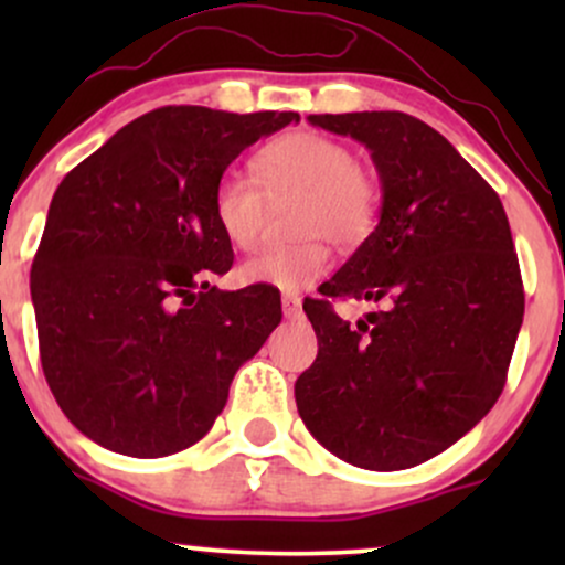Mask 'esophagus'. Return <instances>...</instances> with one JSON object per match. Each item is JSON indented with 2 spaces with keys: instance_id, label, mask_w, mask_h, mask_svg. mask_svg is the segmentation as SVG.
<instances>
[{
  "instance_id": "34e87169",
  "label": "esophagus",
  "mask_w": 565,
  "mask_h": 565,
  "mask_svg": "<svg viewBox=\"0 0 565 565\" xmlns=\"http://www.w3.org/2000/svg\"><path fill=\"white\" fill-rule=\"evenodd\" d=\"M284 319H289V321H295V319H300V313H302V305H300V297H295V295H284Z\"/></svg>"
}]
</instances>
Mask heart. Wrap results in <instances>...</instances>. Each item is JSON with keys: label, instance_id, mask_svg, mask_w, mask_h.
I'll return each instance as SVG.
<instances>
[{"label": "heart", "instance_id": "1", "mask_svg": "<svg viewBox=\"0 0 565 565\" xmlns=\"http://www.w3.org/2000/svg\"><path fill=\"white\" fill-rule=\"evenodd\" d=\"M252 167L257 181L236 170L220 174L212 212L223 236L236 249H252L268 220V199L302 196L297 233L308 238L249 257L238 268L242 281L268 284L295 295L313 287L332 265L323 236L337 244H359L372 233L380 204L377 185L359 170V159L345 142L321 132H291L268 142Z\"/></svg>", "mask_w": 565, "mask_h": 565}]
</instances>
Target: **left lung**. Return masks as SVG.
Wrapping results in <instances>:
<instances>
[{"label":"left lung","instance_id":"left-lung-1","mask_svg":"<svg viewBox=\"0 0 565 565\" xmlns=\"http://www.w3.org/2000/svg\"><path fill=\"white\" fill-rule=\"evenodd\" d=\"M364 142L377 167V228L327 297L385 308L342 321L305 302L319 337L295 382L305 427L355 468L404 470L436 457L497 404L523 323V281L504 206L444 135L401 111L313 114Z\"/></svg>","mask_w":565,"mask_h":565}]
</instances>
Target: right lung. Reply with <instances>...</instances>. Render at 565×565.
Returning <instances> with one entry per match:
<instances>
[{
  "mask_svg": "<svg viewBox=\"0 0 565 565\" xmlns=\"http://www.w3.org/2000/svg\"><path fill=\"white\" fill-rule=\"evenodd\" d=\"M297 121L157 108L57 185L31 265L39 353L57 406L103 449L153 459L204 438L281 321L274 287L206 281L233 265L212 193L244 148Z\"/></svg>",
  "mask_w": 565,
  "mask_h": 565,
  "instance_id": "right-lung-1",
  "label": "right lung"
}]
</instances>
